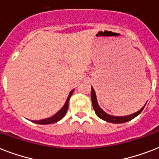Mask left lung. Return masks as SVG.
<instances>
[{"label": "left lung", "instance_id": "8db88e82", "mask_svg": "<svg viewBox=\"0 0 159 159\" xmlns=\"http://www.w3.org/2000/svg\"><path fill=\"white\" fill-rule=\"evenodd\" d=\"M91 98H92V106H93V108H94V111L97 114V116L101 118L103 120H106L107 122H110V123H114V124H121V123H125V122H128V121L133 120L134 118H135L136 116H139V114L141 113V111H143V108L145 105L142 107V108L139 110V111L135 112V113L131 114V115H129V116H111V115H109L106 112H105L103 110H102L100 106L98 105V102H97V95H96V92H95L93 87H92V92H91Z\"/></svg>", "mask_w": 159, "mask_h": 159}]
</instances>
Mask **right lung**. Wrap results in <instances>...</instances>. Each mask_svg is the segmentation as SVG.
Here are the masks:
<instances>
[{
  "label": "right lung",
  "instance_id": "right-lung-1",
  "mask_svg": "<svg viewBox=\"0 0 159 159\" xmlns=\"http://www.w3.org/2000/svg\"><path fill=\"white\" fill-rule=\"evenodd\" d=\"M74 92V89L72 90L71 92H70L69 95H68V97H67V99L65 102V104L63 105L62 108L60 109V111H58L57 113L55 114L54 116H53L52 117H49V118H46L43 119V120H32L34 123L36 124H39V125H48V124H53L56 123L57 121H59L60 120H62L64 116L66 115L67 111V109H68V102H69V99L71 96L72 95Z\"/></svg>",
  "mask_w": 159,
  "mask_h": 159
}]
</instances>
